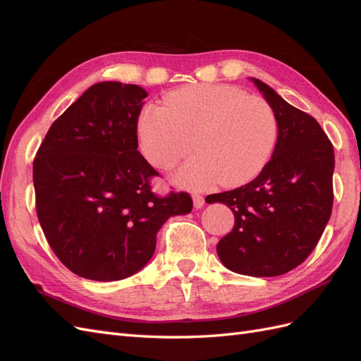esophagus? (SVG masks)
Here are the masks:
<instances>
[{"label": "esophagus", "instance_id": "esophagus-1", "mask_svg": "<svg viewBox=\"0 0 361 361\" xmlns=\"http://www.w3.org/2000/svg\"><path fill=\"white\" fill-rule=\"evenodd\" d=\"M192 199H194V207H195V209H202V207L204 206V197H203V195L194 194Z\"/></svg>", "mask_w": 361, "mask_h": 361}]
</instances>
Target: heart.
<instances>
[{"label":"heart","instance_id":"heart-1","mask_svg":"<svg viewBox=\"0 0 361 361\" xmlns=\"http://www.w3.org/2000/svg\"><path fill=\"white\" fill-rule=\"evenodd\" d=\"M137 134L145 157L159 170H171L192 149L195 155L174 180L204 190L221 179L238 185L257 176L274 152L279 120L264 97L235 85L199 84L171 92L162 106H145Z\"/></svg>","mask_w":361,"mask_h":361}]
</instances>
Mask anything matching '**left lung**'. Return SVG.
<instances>
[{"label": "left lung", "mask_w": 361, "mask_h": 361, "mask_svg": "<svg viewBox=\"0 0 361 361\" xmlns=\"http://www.w3.org/2000/svg\"><path fill=\"white\" fill-rule=\"evenodd\" d=\"M274 110L279 137L272 158L243 187L211 194L235 215L231 233L216 253L238 274H286L309 257L333 207L334 150L316 120L288 104L269 85L253 78Z\"/></svg>", "instance_id": "left-lung-1"}]
</instances>
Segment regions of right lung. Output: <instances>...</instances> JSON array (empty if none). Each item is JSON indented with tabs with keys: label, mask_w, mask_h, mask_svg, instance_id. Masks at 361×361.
Masks as SVG:
<instances>
[{
	"label": "right lung",
	"mask_w": 361,
	"mask_h": 361,
	"mask_svg": "<svg viewBox=\"0 0 361 361\" xmlns=\"http://www.w3.org/2000/svg\"><path fill=\"white\" fill-rule=\"evenodd\" d=\"M146 96L134 84L92 85L51 125L32 162L42 231L80 277L135 274L154 255L161 226L192 209L188 192L152 191L159 173L137 150Z\"/></svg>",
	"instance_id": "add662e5"
}]
</instances>
